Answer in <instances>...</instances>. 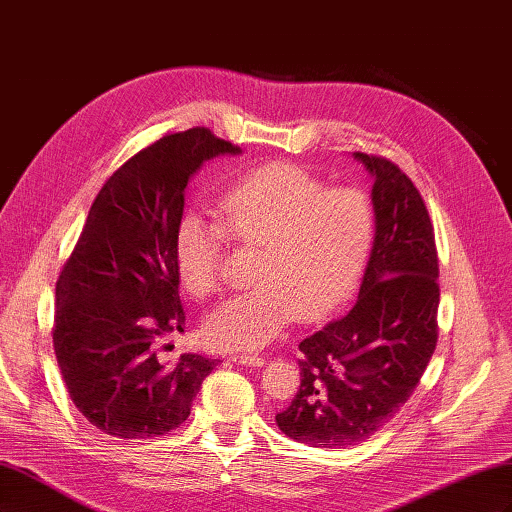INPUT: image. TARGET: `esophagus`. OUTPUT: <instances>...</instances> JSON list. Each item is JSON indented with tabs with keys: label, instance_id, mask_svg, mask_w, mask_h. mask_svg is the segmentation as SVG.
Instances as JSON below:
<instances>
[{
	"label": "esophagus",
	"instance_id": "34e87169",
	"mask_svg": "<svg viewBox=\"0 0 512 512\" xmlns=\"http://www.w3.org/2000/svg\"><path fill=\"white\" fill-rule=\"evenodd\" d=\"M230 359L235 361V363L250 365V367H262V365H265V359H262V356H258V354H232Z\"/></svg>",
	"mask_w": 512,
	"mask_h": 512
}]
</instances>
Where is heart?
Returning a JSON list of instances; mask_svg holds the SVG:
<instances>
[{
    "label": "heart",
    "instance_id": "1",
    "mask_svg": "<svg viewBox=\"0 0 512 512\" xmlns=\"http://www.w3.org/2000/svg\"><path fill=\"white\" fill-rule=\"evenodd\" d=\"M228 239L258 247L254 286L215 309L203 333L213 348L256 350L292 316L318 318L346 297L369 256L374 207L367 194L329 188L301 166L247 170L222 194L218 220L188 211L177 224L175 262L192 297L220 292Z\"/></svg>",
    "mask_w": 512,
    "mask_h": 512
}]
</instances>
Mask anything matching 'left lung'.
Here are the masks:
<instances>
[{
  "label": "left lung",
  "mask_w": 512,
  "mask_h": 512,
  "mask_svg": "<svg viewBox=\"0 0 512 512\" xmlns=\"http://www.w3.org/2000/svg\"><path fill=\"white\" fill-rule=\"evenodd\" d=\"M374 175L376 239L356 303L299 344L301 384L275 421L316 448L365 442L406 404L438 344V247L421 192L395 162Z\"/></svg>",
  "instance_id": "1"
}]
</instances>
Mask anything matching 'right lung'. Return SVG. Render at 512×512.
<instances>
[{
  "label": "right lung",
  "mask_w": 512,
  "mask_h": 512,
  "mask_svg": "<svg viewBox=\"0 0 512 512\" xmlns=\"http://www.w3.org/2000/svg\"><path fill=\"white\" fill-rule=\"evenodd\" d=\"M209 128L166 134L104 181L55 286L53 348L70 399L87 421L121 440L181 427L218 359L183 352L175 262L183 190L196 168L239 153Z\"/></svg>",
  "instance_id": "1"
}]
</instances>
